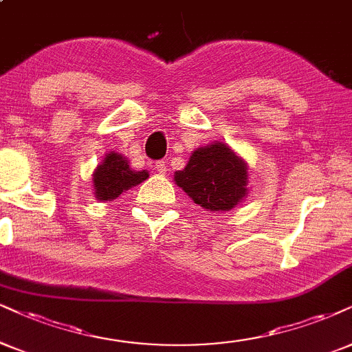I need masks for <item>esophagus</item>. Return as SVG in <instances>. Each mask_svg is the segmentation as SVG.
<instances>
[{
	"mask_svg": "<svg viewBox=\"0 0 352 352\" xmlns=\"http://www.w3.org/2000/svg\"><path fill=\"white\" fill-rule=\"evenodd\" d=\"M155 171L160 173V175H164V173L168 171L166 162H163V160H160V162H156V163H155Z\"/></svg>",
	"mask_w": 352,
	"mask_h": 352,
	"instance_id": "esophagus-1",
	"label": "esophagus"
}]
</instances>
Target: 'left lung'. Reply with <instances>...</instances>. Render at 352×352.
Segmentation results:
<instances>
[{
    "mask_svg": "<svg viewBox=\"0 0 352 352\" xmlns=\"http://www.w3.org/2000/svg\"><path fill=\"white\" fill-rule=\"evenodd\" d=\"M175 181L194 202L210 212L230 210L246 196L248 171L225 143H212L190 155L188 166Z\"/></svg>",
    "mask_w": 352,
    "mask_h": 352,
    "instance_id": "obj_1",
    "label": "left lung"
}]
</instances>
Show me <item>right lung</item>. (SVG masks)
<instances>
[{
    "label": "right lung",
    "instance_id": "obj_1",
    "mask_svg": "<svg viewBox=\"0 0 352 352\" xmlns=\"http://www.w3.org/2000/svg\"><path fill=\"white\" fill-rule=\"evenodd\" d=\"M146 177H148V173L145 169L133 171L130 169L127 160L119 153L111 151L93 175L96 197L99 201H112V199L119 197L124 190L140 184Z\"/></svg>",
    "mask_w": 352,
    "mask_h": 352
}]
</instances>
